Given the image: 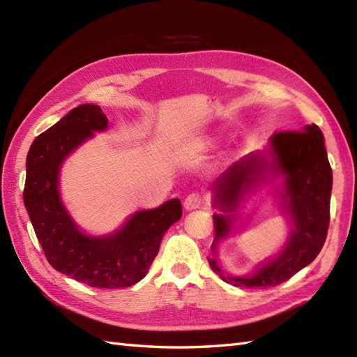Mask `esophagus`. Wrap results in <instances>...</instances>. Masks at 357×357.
Returning <instances> with one entry per match:
<instances>
[{
	"mask_svg": "<svg viewBox=\"0 0 357 357\" xmlns=\"http://www.w3.org/2000/svg\"><path fill=\"white\" fill-rule=\"evenodd\" d=\"M206 197L202 192H192L185 198V207L188 211H192V208H198L202 204H204Z\"/></svg>",
	"mask_w": 357,
	"mask_h": 357,
	"instance_id": "1",
	"label": "esophagus"
}]
</instances>
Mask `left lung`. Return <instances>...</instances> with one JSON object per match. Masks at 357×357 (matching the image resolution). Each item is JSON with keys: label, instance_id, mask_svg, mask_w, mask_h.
<instances>
[{"label": "left lung", "instance_id": "left-lung-1", "mask_svg": "<svg viewBox=\"0 0 357 357\" xmlns=\"http://www.w3.org/2000/svg\"><path fill=\"white\" fill-rule=\"evenodd\" d=\"M271 155L273 168L284 174L286 211L294 221V230L282 253L250 277L225 275L216 259L207 257L208 265L224 282L239 288L265 289L289 280L318 256L327 238L333 177L324 136L318 126L275 132L271 136ZM265 168H268L266 162L259 154H251L234 163L215 183V204H221L224 211H231ZM213 229L216 244L229 233L230 216L215 215Z\"/></svg>", "mask_w": 357, "mask_h": 357}]
</instances>
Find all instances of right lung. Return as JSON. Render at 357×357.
Returning a JSON list of instances; mask_svg holds the SVG:
<instances>
[{"label": "right lung", "mask_w": 357, "mask_h": 357, "mask_svg": "<svg viewBox=\"0 0 357 357\" xmlns=\"http://www.w3.org/2000/svg\"><path fill=\"white\" fill-rule=\"evenodd\" d=\"M107 128L97 104H80L34 139L27 155L24 204L50 265L92 288H128L142 280L159 253L163 234L180 220V199L136 212L119 231L89 238L75 227L59 197V169L93 132Z\"/></svg>", "instance_id": "right-lung-1"}]
</instances>
